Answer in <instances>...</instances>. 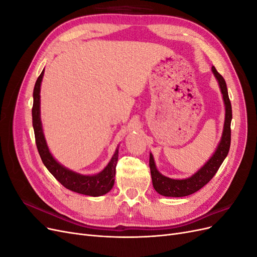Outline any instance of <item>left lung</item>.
<instances>
[{"instance_id": "left-lung-1", "label": "left lung", "mask_w": 257, "mask_h": 257, "mask_svg": "<svg viewBox=\"0 0 257 257\" xmlns=\"http://www.w3.org/2000/svg\"><path fill=\"white\" fill-rule=\"evenodd\" d=\"M212 73L214 74L215 78L219 82L221 92L223 94L224 105H225V121H224V128L221 142L217 146L215 152L206 164L201 167L197 173L193 176L182 179V180H177V179H170L168 177L163 176L155 166L153 155L150 153L149 166L152 178V184L154 190L163 196L167 197H183L191 195V194L197 192L203 186H205L213 176L219 170L222 165L223 161L227 157L229 147H230V122L232 118L231 113V104L228 97V92L226 82H225L222 75L217 73L214 66H212Z\"/></svg>"}]
</instances>
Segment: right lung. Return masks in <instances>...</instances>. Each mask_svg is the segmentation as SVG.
<instances>
[{"instance_id":"right-lung-1","label":"right lung","mask_w":257,"mask_h":257,"mask_svg":"<svg viewBox=\"0 0 257 257\" xmlns=\"http://www.w3.org/2000/svg\"><path fill=\"white\" fill-rule=\"evenodd\" d=\"M44 71L38 77L33 91V107H32V121L33 128L35 134V143L38 153L41 155V159L44 165L51 173V175L57 180L65 186L66 189L73 192L83 194L88 196H100L109 192L114 183L115 176V166L118 163V153L119 150L116 149L113 157L111 158L108 165L102 170V172L93 175V176H84L77 174L73 170L61 165L59 162L54 160L52 154L50 153L47 143L43 133L42 121H41V83L43 80Z\"/></svg>"}]
</instances>
